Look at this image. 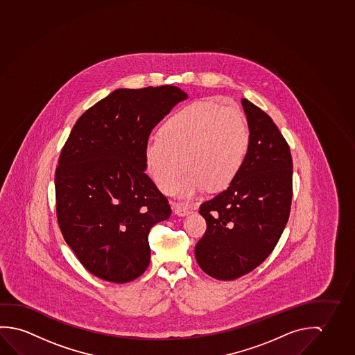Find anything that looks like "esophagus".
Returning <instances> with one entry per match:
<instances>
[{
    "label": "esophagus",
    "mask_w": 355,
    "mask_h": 355,
    "mask_svg": "<svg viewBox=\"0 0 355 355\" xmlns=\"http://www.w3.org/2000/svg\"><path fill=\"white\" fill-rule=\"evenodd\" d=\"M173 207H174L175 214H179V216H186V214L191 212V209L184 203L174 202L173 203Z\"/></svg>",
    "instance_id": "34e87169"
}]
</instances>
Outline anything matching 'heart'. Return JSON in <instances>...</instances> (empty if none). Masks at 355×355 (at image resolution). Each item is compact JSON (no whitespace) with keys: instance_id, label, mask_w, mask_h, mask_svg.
<instances>
[{"instance_id":"b5f03b06","label":"heart","mask_w":355,"mask_h":355,"mask_svg":"<svg viewBox=\"0 0 355 355\" xmlns=\"http://www.w3.org/2000/svg\"><path fill=\"white\" fill-rule=\"evenodd\" d=\"M248 148L249 128L238 108L193 102L175 112L160 133L149 138L146 164L164 192L173 190L182 165L185 171L175 193L187 197L205 186L218 190L230 185L242 168Z\"/></svg>"}]
</instances>
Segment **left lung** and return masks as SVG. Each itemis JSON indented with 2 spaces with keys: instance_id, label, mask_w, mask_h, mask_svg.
I'll use <instances>...</instances> for the list:
<instances>
[{
  "instance_id": "8db88e82",
  "label": "left lung",
  "mask_w": 355,
  "mask_h": 355,
  "mask_svg": "<svg viewBox=\"0 0 355 355\" xmlns=\"http://www.w3.org/2000/svg\"><path fill=\"white\" fill-rule=\"evenodd\" d=\"M249 148L231 185L200 206L207 230L197 242L200 268L234 280L264 261L285 230L293 201V157L270 116L242 98Z\"/></svg>"
}]
</instances>
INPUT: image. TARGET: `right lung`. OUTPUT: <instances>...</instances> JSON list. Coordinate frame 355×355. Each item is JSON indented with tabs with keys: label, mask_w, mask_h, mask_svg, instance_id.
I'll list each match as a JSON object with an SVG mask.
<instances>
[{
	"label": "right lung",
	"mask_w": 355,
	"mask_h": 355,
	"mask_svg": "<svg viewBox=\"0 0 355 355\" xmlns=\"http://www.w3.org/2000/svg\"><path fill=\"white\" fill-rule=\"evenodd\" d=\"M187 94L176 86L119 89L73 124L55 170L59 228L86 270L132 282L150 261L148 236L171 214L146 174L152 130Z\"/></svg>",
	"instance_id": "add662e5"
}]
</instances>
